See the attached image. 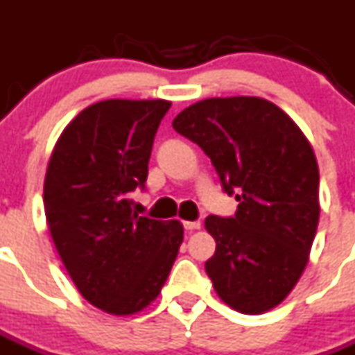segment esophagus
I'll return each mask as SVG.
<instances>
[{"label": "esophagus", "instance_id": "esophagus-1", "mask_svg": "<svg viewBox=\"0 0 355 355\" xmlns=\"http://www.w3.org/2000/svg\"><path fill=\"white\" fill-rule=\"evenodd\" d=\"M184 229L191 233V231H196V229H200V222H198V220H196V222H184Z\"/></svg>", "mask_w": 355, "mask_h": 355}]
</instances>
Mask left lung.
Masks as SVG:
<instances>
[{
	"mask_svg": "<svg viewBox=\"0 0 355 355\" xmlns=\"http://www.w3.org/2000/svg\"><path fill=\"white\" fill-rule=\"evenodd\" d=\"M198 144L227 195L231 218L207 216L216 251L205 272L223 303L242 314H263L284 302L309 261L320 222V169L296 122L261 97H213L173 121Z\"/></svg>",
	"mask_w": 355,
	"mask_h": 355,
	"instance_id": "8db88e82",
	"label": "left lung"
}]
</instances>
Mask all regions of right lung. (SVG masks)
<instances>
[{"mask_svg": "<svg viewBox=\"0 0 355 355\" xmlns=\"http://www.w3.org/2000/svg\"><path fill=\"white\" fill-rule=\"evenodd\" d=\"M171 103L108 99L62 130L44 177V214L71 282L113 315L141 312L166 284L184 227L133 213L155 133Z\"/></svg>", "mask_w": 355, "mask_h": 355, "instance_id": "add662e5", "label": "right lung"}]
</instances>
